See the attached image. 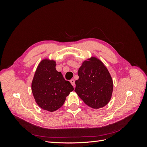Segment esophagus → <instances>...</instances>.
<instances>
[{"instance_id":"esophagus-1","label":"esophagus","mask_w":147,"mask_h":147,"mask_svg":"<svg viewBox=\"0 0 147 147\" xmlns=\"http://www.w3.org/2000/svg\"><path fill=\"white\" fill-rule=\"evenodd\" d=\"M70 83L72 84V85L74 86V87H75V80L74 79H72V80H71L70 81Z\"/></svg>"}]
</instances>
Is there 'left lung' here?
I'll return each instance as SVG.
<instances>
[{
    "label": "left lung",
    "instance_id": "obj_1",
    "mask_svg": "<svg viewBox=\"0 0 147 147\" xmlns=\"http://www.w3.org/2000/svg\"><path fill=\"white\" fill-rule=\"evenodd\" d=\"M78 75L75 91L84 103L94 109L104 107L109 103L113 83L108 69L100 59L91 56L84 61Z\"/></svg>",
    "mask_w": 147,
    "mask_h": 147
}]
</instances>
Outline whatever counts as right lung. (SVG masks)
Returning a JSON list of instances; mask_svg holds the SVG:
<instances>
[{"instance_id": "obj_1", "label": "right lung", "mask_w": 147, "mask_h": 147, "mask_svg": "<svg viewBox=\"0 0 147 147\" xmlns=\"http://www.w3.org/2000/svg\"><path fill=\"white\" fill-rule=\"evenodd\" d=\"M55 60L45 58L38 64L31 84V90L37 105L53 112L61 107L74 88L56 69Z\"/></svg>"}]
</instances>
